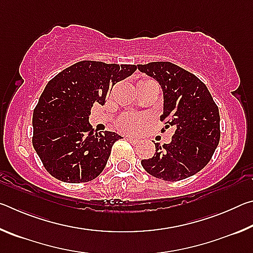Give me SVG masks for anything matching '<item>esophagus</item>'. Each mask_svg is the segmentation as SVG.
I'll use <instances>...</instances> for the list:
<instances>
[{
  "mask_svg": "<svg viewBox=\"0 0 253 253\" xmlns=\"http://www.w3.org/2000/svg\"><path fill=\"white\" fill-rule=\"evenodd\" d=\"M128 140H129L130 143H132V144H138L139 143V139H137V138H135V137H128Z\"/></svg>",
  "mask_w": 253,
  "mask_h": 253,
  "instance_id": "1",
  "label": "esophagus"
}]
</instances>
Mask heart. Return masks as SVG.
<instances>
[{
	"label": "heart",
	"mask_w": 253,
	"mask_h": 253,
	"mask_svg": "<svg viewBox=\"0 0 253 253\" xmlns=\"http://www.w3.org/2000/svg\"><path fill=\"white\" fill-rule=\"evenodd\" d=\"M145 125V118L139 115H124L119 119L118 126L122 130L127 132H138Z\"/></svg>",
	"instance_id": "heart-1"
}]
</instances>
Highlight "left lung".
<instances>
[{"label": "left lung", "mask_w": 253, "mask_h": 253, "mask_svg": "<svg viewBox=\"0 0 253 253\" xmlns=\"http://www.w3.org/2000/svg\"><path fill=\"white\" fill-rule=\"evenodd\" d=\"M156 79L164 97L161 121L174 127L169 144H155L152 158L142 160L148 174L175 182L200 172L211 161L220 142V114L207 85L195 75L172 62L138 65Z\"/></svg>", "instance_id": "8db88e82"}]
</instances>
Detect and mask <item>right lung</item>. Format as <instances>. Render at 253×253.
<instances>
[{"label":"right lung","mask_w":253,"mask_h":253,"mask_svg":"<svg viewBox=\"0 0 253 253\" xmlns=\"http://www.w3.org/2000/svg\"><path fill=\"white\" fill-rule=\"evenodd\" d=\"M135 65L79 61L51 79L33 110L32 144L49 174L66 183L95 179L122 136L97 132L89 124L95 104L136 71Z\"/></svg>","instance_id":"1"}]
</instances>
